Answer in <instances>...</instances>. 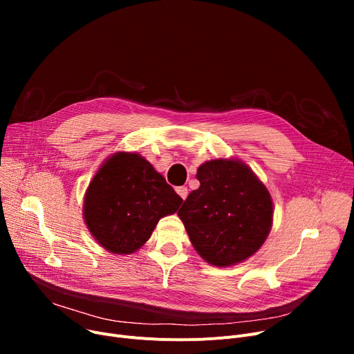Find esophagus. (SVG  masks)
I'll return each mask as SVG.
<instances>
[{
    "label": "esophagus",
    "instance_id": "1",
    "mask_svg": "<svg viewBox=\"0 0 354 354\" xmlns=\"http://www.w3.org/2000/svg\"><path fill=\"white\" fill-rule=\"evenodd\" d=\"M176 192H178V195L185 201L187 199V196H188V188L187 187H178L176 188Z\"/></svg>",
    "mask_w": 354,
    "mask_h": 354
}]
</instances>
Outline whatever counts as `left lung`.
Listing matches in <instances>:
<instances>
[{
	"instance_id": "1",
	"label": "left lung",
	"mask_w": 354,
	"mask_h": 354,
	"mask_svg": "<svg viewBox=\"0 0 354 354\" xmlns=\"http://www.w3.org/2000/svg\"><path fill=\"white\" fill-rule=\"evenodd\" d=\"M196 179L201 187L178 211L194 248L215 267L243 263L261 248L271 231L268 189L238 159L202 163Z\"/></svg>"
}]
</instances>
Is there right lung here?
Instances as JSON below:
<instances>
[{
  "label": "right lung",
  "instance_id": "obj_1",
  "mask_svg": "<svg viewBox=\"0 0 354 354\" xmlns=\"http://www.w3.org/2000/svg\"><path fill=\"white\" fill-rule=\"evenodd\" d=\"M183 199L143 156L118 152L88 183L84 222L111 254H132L151 238L160 218L178 211Z\"/></svg>",
  "mask_w": 354,
  "mask_h": 354
}]
</instances>
